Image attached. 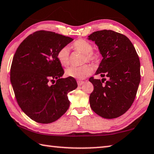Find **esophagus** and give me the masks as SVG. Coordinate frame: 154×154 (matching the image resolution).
<instances>
[{"label":"esophagus","mask_w":154,"mask_h":154,"mask_svg":"<svg viewBox=\"0 0 154 154\" xmlns=\"http://www.w3.org/2000/svg\"><path fill=\"white\" fill-rule=\"evenodd\" d=\"M77 83H78V86H81V85H82V84L84 83V82H83V81H80V80H78V82H77Z\"/></svg>","instance_id":"1"}]
</instances>
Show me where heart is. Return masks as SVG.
I'll list each match as a JSON object with an SVG mask.
<instances>
[{"label": "heart", "mask_w": 154, "mask_h": 154, "mask_svg": "<svg viewBox=\"0 0 154 154\" xmlns=\"http://www.w3.org/2000/svg\"><path fill=\"white\" fill-rule=\"evenodd\" d=\"M74 50L84 54V62H90L97 63L100 60V54L98 51L92 50V43L85 39H79L75 41L72 45ZM57 58L60 64L68 66L69 63V51L67 47L60 48L57 52ZM92 73V68L90 66L85 64L82 66H71L66 69V75L75 79L82 80Z\"/></svg>", "instance_id": "1"}]
</instances>
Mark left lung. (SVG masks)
<instances>
[{"label":"left lung","instance_id":"obj_1","mask_svg":"<svg viewBox=\"0 0 154 154\" xmlns=\"http://www.w3.org/2000/svg\"><path fill=\"white\" fill-rule=\"evenodd\" d=\"M88 39L95 42L103 56L95 74L106 77L89 78L94 86L90 105L103 118L119 117L128 111L137 94L141 80L138 55L131 41L114 31H95Z\"/></svg>","mask_w":154,"mask_h":154}]
</instances>
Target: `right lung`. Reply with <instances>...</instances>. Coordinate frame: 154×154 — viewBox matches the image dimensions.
Segmentation results:
<instances>
[{
  "label": "right lung",
  "instance_id": "obj_1",
  "mask_svg": "<svg viewBox=\"0 0 154 154\" xmlns=\"http://www.w3.org/2000/svg\"><path fill=\"white\" fill-rule=\"evenodd\" d=\"M72 41L55 32L38 31L23 40L14 55L11 82L17 103L37 123L54 122L69 108L68 94L78 85L74 78H61L64 71L57 52Z\"/></svg>",
  "mask_w": 154,
  "mask_h": 154
}]
</instances>
